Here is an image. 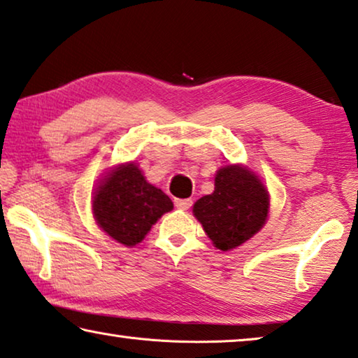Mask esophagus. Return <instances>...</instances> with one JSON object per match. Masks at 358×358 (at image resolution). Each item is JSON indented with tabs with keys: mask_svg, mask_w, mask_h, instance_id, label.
I'll list each match as a JSON object with an SVG mask.
<instances>
[{
	"mask_svg": "<svg viewBox=\"0 0 358 358\" xmlns=\"http://www.w3.org/2000/svg\"><path fill=\"white\" fill-rule=\"evenodd\" d=\"M173 202H175V207L180 210H188L192 206L191 199H175Z\"/></svg>",
	"mask_w": 358,
	"mask_h": 358,
	"instance_id": "1",
	"label": "esophagus"
}]
</instances>
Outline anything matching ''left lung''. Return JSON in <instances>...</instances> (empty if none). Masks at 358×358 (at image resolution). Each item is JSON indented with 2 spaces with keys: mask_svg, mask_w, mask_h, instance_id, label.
Listing matches in <instances>:
<instances>
[{
  "mask_svg": "<svg viewBox=\"0 0 358 358\" xmlns=\"http://www.w3.org/2000/svg\"><path fill=\"white\" fill-rule=\"evenodd\" d=\"M192 213L213 245L228 252L263 228L269 213V192L250 169L229 164L218 170L215 191L201 197Z\"/></svg>",
  "mask_w": 358,
  "mask_h": 358,
  "instance_id": "obj_1",
  "label": "left lung"
}]
</instances>
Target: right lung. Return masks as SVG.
I'll list each match as a JSON object with an SVG mask.
<instances>
[{
	"mask_svg": "<svg viewBox=\"0 0 358 358\" xmlns=\"http://www.w3.org/2000/svg\"><path fill=\"white\" fill-rule=\"evenodd\" d=\"M172 208L170 197L148 183L135 162L111 169L92 197L94 218L100 229L126 247L143 241L152 224Z\"/></svg>",
	"mask_w": 358,
	"mask_h": 358,
	"instance_id": "add662e5",
	"label": "right lung"
}]
</instances>
